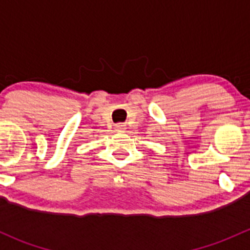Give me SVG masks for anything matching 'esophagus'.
Segmentation results:
<instances>
[{"instance_id":"34e87169","label":"esophagus","mask_w":250,"mask_h":250,"mask_svg":"<svg viewBox=\"0 0 250 250\" xmlns=\"http://www.w3.org/2000/svg\"><path fill=\"white\" fill-rule=\"evenodd\" d=\"M115 128L117 132H123L125 129V123H117V125H115Z\"/></svg>"}]
</instances>
